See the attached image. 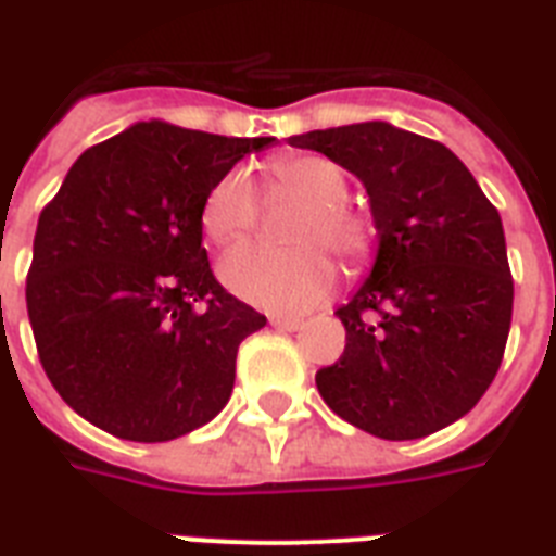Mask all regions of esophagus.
Returning a JSON list of instances; mask_svg holds the SVG:
<instances>
[{"instance_id": "obj_1", "label": "esophagus", "mask_w": 556, "mask_h": 556, "mask_svg": "<svg viewBox=\"0 0 556 556\" xmlns=\"http://www.w3.org/2000/svg\"><path fill=\"white\" fill-rule=\"evenodd\" d=\"M270 326L279 331H296L303 329V320L300 317H270Z\"/></svg>"}]
</instances>
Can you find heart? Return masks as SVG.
<instances>
[{
	"mask_svg": "<svg viewBox=\"0 0 556 556\" xmlns=\"http://www.w3.org/2000/svg\"><path fill=\"white\" fill-rule=\"evenodd\" d=\"M270 190L305 199L288 236L300 244H239L218 262V277L236 296L277 314H300L320 305L334 288L340 260L357 268L371 251L369 218L346 201V173L326 155H286L270 164ZM260 218V199L244 169H230L210 187L201 204V227L218 244L242 239Z\"/></svg>",
	"mask_w": 556,
	"mask_h": 556,
	"instance_id": "b5f03b06",
	"label": "heart"
}]
</instances>
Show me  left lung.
<instances>
[{
  "mask_svg": "<svg viewBox=\"0 0 556 556\" xmlns=\"http://www.w3.org/2000/svg\"><path fill=\"white\" fill-rule=\"evenodd\" d=\"M361 178L378 230L369 277L338 317L346 349L317 371L357 430L424 439L479 404L500 371L514 279L500 210L439 141L387 121L291 135Z\"/></svg>",
  "mask_w": 556,
  "mask_h": 556,
  "instance_id": "1",
  "label": "left lung"
}]
</instances>
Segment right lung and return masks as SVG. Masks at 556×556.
<instances>
[{
	"mask_svg": "<svg viewBox=\"0 0 556 556\" xmlns=\"http://www.w3.org/2000/svg\"><path fill=\"white\" fill-rule=\"evenodd\" d=\"M274 141L141 121L74 161L39 213L25 303L48 380L86 421L152 444L222 413L265 314L213 277L201 204Z\"/></svg>",
	"mask_w": 556,
	"mask_h": 556,
	"instance_id": "right-lung-1",
	"label": "right lung"
}]
</instances>
